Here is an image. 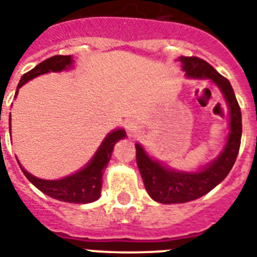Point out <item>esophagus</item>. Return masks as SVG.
<instances>
[{
    "label": "esophagus",
    "instance_id": "obj_1",
    "mask_svg": "<svg viewBox=\"0 0 257 257\" xmlns=\"http://www.w3.org/2000/svg\"><path fill=\"white\" fill-rule=\"evenodd\" d=\"M126 131L129 132V135H135V133L139 132V126L136 124H133L132 121H128L126 122Z\"/></svg>",
    "mask_w": 257,
    "mask_h": 257
}]
</instances>
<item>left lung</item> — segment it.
<instances>
[{
	"label": "left lung",
	"instance_id": "8db88e82",
	"mask_svg": "<svg viewBox=\"0 0 257 257\" xmlns=\"http://www.w3.org/2000/svg\"><path fill=\"white\" fill-rule=\"evenodd\" d=\"M187 77L208 78L219 86L229 109V135L219 157L197 172L175 171L152 160L140 144H136V161L145 189L155 201L180 204L196 200L219 185L235 164L241 141V110L231 82L207 61L199 57H180Z\"/></svg>",
	"mask_w": 257,
	"mask_h": 257
}]
</instances>
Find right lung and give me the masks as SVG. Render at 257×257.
Masks as SVG:
<instances>
[{
  "instance_id": "obj_1",
  "label": "right lung",
  "mask_w": 257,
  "mask_h": 257,
  "mask_svg": "<svg viewBox=\"0 0 257 257\" xmlns=\"http://www.w3.org/2000/svg\"><path fill=\"white\" fill-rule=\"evenodd\" d=\"M72 64H73L72 56H53L45 61L40 62L36 68L22 76L18 82L16 96H17L18 89L32 78L37 77L40 74L49 73V72H61V70L69 69ZM125 136H126V133L124 129H116L109 133L102 141V144L100 145V148L97 149L96 155L88 163V165H85L84 168L73 175L66 176L61 180L38 179L36 176L30 175L29 172H26L20 163L18 164L24 172V175L26 176V179L29 180L34 187L44 192L45 195L60 200V201H65V203H92V201H96L101 195L102 173L110 160L113 147L117 141L125 139Z\"/></svg>"
}]
</instances>
